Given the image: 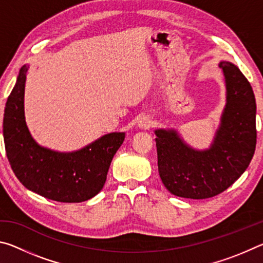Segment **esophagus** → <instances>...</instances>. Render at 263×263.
<instances>
[{"label": "esophagus", "instance_id": "obj_1", "mask_svg": "<svg viewBox=\"0 0 263 263\" xmlns=\"http://www.w3.org/2000/svg\"><path fill=\"white\" fill-rule=\"evenodd\" d=\"M138 125L141 128H149L152 126V121H151V118L147 117V116H145V117L140 118V121L138 122Z\"/></svg>", "mask_w": 263, "mask_h": 263}]
</instances>
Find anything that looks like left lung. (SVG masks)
Masks as SVG:
<instances>
[{"mask_svg":"<svg viewBox=\"0 0 263 263\" xmlns=\"http://www.w3.org/2000/svg\"><path fill=\"white\" fill-rule=\"evenodd\" d=\"M226 105L211 147L194 149L177 131L155 130L158 169L164 186L179 197L204 199L222 193L246 171L256 146V103L237 66L220 61Z\"/></svg>","mask_w":263,"mask_h":263,"instance_id":"1","label":"left lung"}]
</instances>
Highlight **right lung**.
<instances>
[{
  "mask_svg": "<svg viewBox=\"0 0 263 263\" xmlns=\"http://www.w3.org/2000/svg\"><path fill=\"white\" fill-rule=\"evenodd\" d=\"M29 66L20 69L3 117L4 146L15 175L25 188L43 197L80 203L103 188L110 163L125 133L112 132L75 152L62 153L38 145L24 116V89Z\"/></svg>",
  "mask_w": 263,
  "mask_h": 263,
  "instance_id": "obj_1",
  "label": "right lung"
}]
</instances>
